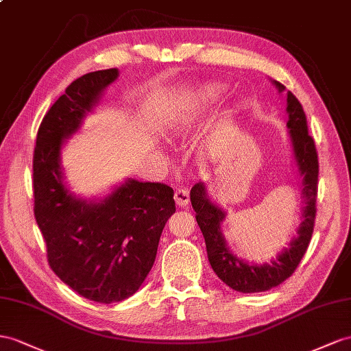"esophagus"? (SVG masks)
Masks as SVG:
<instances>
[{
	"label": "esophagus",
	"mask_w": 351,
	"mask_h": 351,
	"mask_svg": "<svg viewBox=\"0 0 351 351\" xmlns=\"http://www.w3.org/2000/svg\"><path fill=\"white\" fill-rule=\"evenodd\" d=\"M175 202L179 208H184L188 203H190V193L185 186H179L175 191Z\"/></svg>",
	"instance_id": "esophagus-1"
}]
</instances>
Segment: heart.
<instances>
[{
    "label": "heart",
    "mask_w": 351,
    "mask_h": 351,
    "mask_svg": "<svg viewBox=\"0 0 351 351\" xmlns=\"http://www.w3.org/2000/svg\"><path fill=\"white\" fill-rule=\"evenodd\" d=\"M223 93V88L221 86H217V84H212V86H208L202 93V99L203 101H215V99H218L221 95Z\"/></svg>",
    "instance_id": "obj_1"
}]
</instances>
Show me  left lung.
<instances>
[{
	"instance_id": "obj_1",
	"label": "left lung",
	"mask_w": 351,
	"mask_h": 351,
	"mask_svg": "<svg viewBox=\"0 0 351 351\" xmlns=\"http://www.w3.org/2000/svg\"><path fill=\"white\" fill-rule=\"evenodd\" d=\"M273 83L278 92H283V84L278 82ZM286 111L289 115L287 128H289L295 160L302 176V197L305 206L302 208V222L296 230V237L291 240L289 247L282 250V254H278L271 263L261 265L249 264L232 254L221 232V222L226 219V212L210 202L203 182L195 184L191 188V204L206 241L209 263L221 280L237 292H264L283 283L300 265L311 240L317 202V151L313 138L308 134L307 117H305L302 105L291 92H287Z\"/></svg>"
}]
</instances>
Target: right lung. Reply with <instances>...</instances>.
<instances>
[{"label": "right lung", "instance_id": "1", "mask_svg": "<svg viewBox=\"0 0 351 351\" xmlns=\"http://www.w3.org/2000/svg\"><path fill=\"white\" fill-rule=\"evenodd\" d=\"M119 69L71 83L40 124L34 149V215L47 261L84 298L111 304L136 292L156 261L161 231L175 213L173 190L128 179L99 202L78 199L64 184L60 149L80 129Z\"/></svg>", "mask_w": 351, "mask_h": 351}]
</instances>
